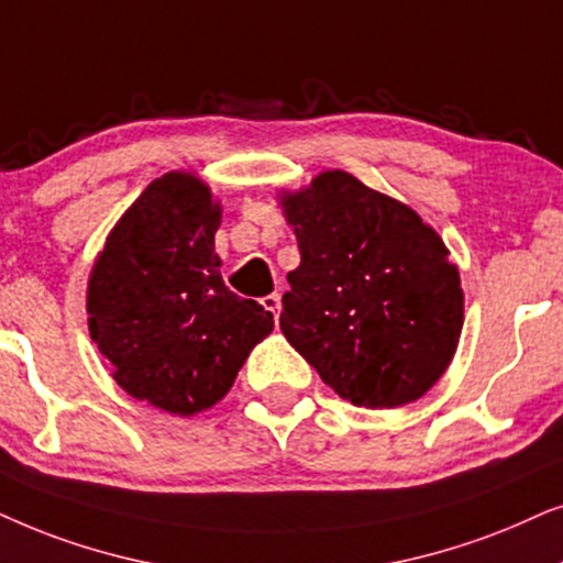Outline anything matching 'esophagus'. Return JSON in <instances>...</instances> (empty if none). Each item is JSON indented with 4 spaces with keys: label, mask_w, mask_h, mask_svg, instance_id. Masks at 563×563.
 <instances>
[{
    "label": "esophagus",
    "mask_w": 563,
    "mask_h": 563,
    "mask_svg": "<svg viewBox=\"0 0 563 563\" xmlns=\"http://www.w3.org/2000/svg\"><path fill=\"white\" fill-rule=\"evenodd\" d=\"M262 306H265V311H269L275 317V324H277V317H280V294H269L262 298Z\"/></svg>",
    "instance_id": "obj_1"
}]
</instances>
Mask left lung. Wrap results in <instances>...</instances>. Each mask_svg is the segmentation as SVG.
<instances>
[{
    "label": "left lung",
    "mask_w": 563,
    "mask_h": 563,
    "mask_svg": "<svg viewBox=\"0 0 563 563\" xmlns=\"http://www.w3.org/2000/svg\"><path fill=\"white\" fill-rule=\"evenodd\" d=\"M301 265L280 329L355 407L394 409L438 384L459 347L463 290L438 231L342 169L280 195Z\"/></svg>",
    "instance_id": "left-lung-1"
}]
</instances>
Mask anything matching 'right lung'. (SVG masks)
I'll list each match as a JSON object with an SVG mask.
<instances>
[{"label":"right lung","instance_id":"right-lung-1","mask_svg":"<svg viewBox=\"0 0 563 563\" xmlns=\"http://www.w3.org/2000/svg\"><path fill=\"white\" fill-rule=\"evenodd\" d=\"M221 206L190 172L154 179L112 227L87 286L89 334L133 399L169 415L211 409L273 313L219 273Z\"/></svg>","mask_w":563,"mask_h":563}]
</instances>
